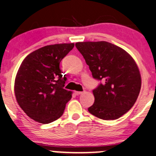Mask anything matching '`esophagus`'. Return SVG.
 I'll return each instance as SVG.
<instances>
[{"label": "esophagus", "instance_id": "esophagus-1", "mask_svg": "<svg viewBox=\"0 0 156 156\" xmlns=\"http://www.w3.org/2000/svg\"><path fill=\"white\" fill-rule=\"evenodd\" d=\"M83 92H78V91H75V94H76V95H79V94H81Z\"/></svg>", "mask_w": 156, "mask_h": 156}]
</instances>
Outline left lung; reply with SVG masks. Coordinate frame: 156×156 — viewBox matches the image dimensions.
Listing matches in <instances>:
<instances>
[{
	"mask_svg": "<svg viewBox=\"0 0 156 156\" xmlns=\"http://www.w3.org/2000/svg\"><path fill=\"white\" fill-rule=\"evenodd\" d=\"M92 76L103 80L93 90L94 103L88 108L92 115L112 120L124 115L136 101L141 86L135 60L127 51L105 41L76 42Z\"/></svg>",
	"mask_w": 156,
	"mask_h": 156,
	"instance_id": "1",
	"label": "left lung"
}]
</instances>
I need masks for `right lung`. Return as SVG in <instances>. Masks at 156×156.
Returning <instances> with one entry per match:
<instances>
[{"mask_svg":"<svg viewBox=\"0 0 156 156\" xmlns=\"http://www.w3.org/2000/svg\"><path fill=\"white\" fill-rule=\"evenodd\" d=\"M74 43L51 44L30 53L20 66L15 80L17 103L36 122L48 124L63 114L72 92L64 89L66 77L59 69Z\"/></svg>","mask_w":156,"mask_h":156,"instance_id":"1","label":"right lung"}]
</instances>
